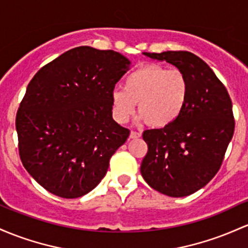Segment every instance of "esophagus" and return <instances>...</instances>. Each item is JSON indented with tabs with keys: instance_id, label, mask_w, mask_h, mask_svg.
Returning <instances> with one entry per match:
<instances>
[{
	"instance_id": "1",
	"label": "esophagus",
	"mask_w": 248,
	"mask_h": 248,
	"mask_svg": "<svg viewBox=\"0 0 248 248\" xmlns=\"http://www.w3.org/2000/svg\"><path fill=\"white\" fill-rule=\"evenodd\" d=\"M140 137H141L140 132H137V130H132V132H130V139H138Z\"/></svg>"
}]
</instances>
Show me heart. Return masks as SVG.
I'll list each match as a JSON object with an SVG mask.
<instances>
[{
  "instance_id": "1",
  "label": "heart",
  "mask_w": 248,
  "mask_h": 248,
  "mask_svg": "<svg viewBox=\"0 0 248 248\" xmlns=\"http://www.w3.org/2000/svg\"><path fill=\"white\" fill-rule=\"evenodd\" d=\"M188 95L189 82L184 73L147 64L124 78V88L114 89L113 115L119 122H127L138 103L139 120H147L153 127H166L181 115Z\"/></svg>"
}]
</instances>
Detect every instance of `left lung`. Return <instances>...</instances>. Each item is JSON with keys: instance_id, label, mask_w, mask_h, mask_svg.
Wrapping results in <instances>:
<instances>
[{"instance_id": "left-lung-1", "label": "left lung", "mask_w": 248, "mask_h": 248, "mask_svg": "<svg viewBox=\"0 0 248 248\" xmlns=\"http://www.w3.org/2000/svg\"><path fill=\"white\" fill-rule=\"evenodd\" d=\"M143 55L168 62L184 73L189 95L173 124L143 132L148 152L141 162V175L162 194L187 197L206 186L221 167L234 133L232 101L221 81L199 56L182 50Z\"/></svg>"}]
</instances>
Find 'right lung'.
I'll list each match as a JSON object with an SVG mask.
<instances>
[{"instance_id":"1","label":"right lung","mask_w":248,"mask_h":248,"mask_svg":"<svg viewBox=\"0 0 248 248\" xmlns=\"http://www.w3.org/2000/svg\"><path fill=\"white\" fill-rule=\"evenodd\" d=\"M130 67L126 56L88 46L43 66L16 114L21 161L51 194L74 199L94 189L129 129L111 116L114 87Z\"/></svg>"}]
</instances>
